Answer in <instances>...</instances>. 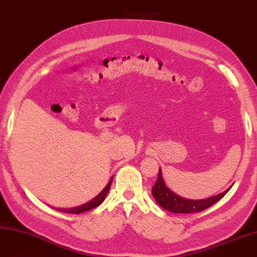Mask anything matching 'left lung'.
<instances>
[{
	"instance_id": "1",
	"label": "left lung",
	"mask_w": 257,
	"mask_h": 257,
	"mask_svg": "<svg viewBox=\"0 0 257 257\" xmlns=\"http://www.w3.org/2000/svg\"><path fill=\"white\" fill-rule=\"evenodd\" d=\"M228 188L224 192L219 193L217 196L202 200H187L185 198L175 195L166 187L164 180L162 178L161 169L159 170V174L155 186L152 187V195H154L157 203L160 204L163 209L173 213H198L204 211L207 207L212 206L223 198L226 193L229 191Z\"/></svg>"
}]
</instances>
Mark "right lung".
<instances>
[{
  "mask_svg": "<svg viewBox=\"0 0 257 257\" xmlns=\"http://www.w3.org/2000/svg\"><path fill=\"white\" fill-rule=\"evenodd\" d=\"M111 183H112V178L110 179V182L108 183V185L105 187V189H103L98 196L95 197L93 200L89 201V202L83 204L81 206H78V207H73V209H56L57 211L59 212H64V213H68V214H79V213H83V212H86V211H89L92 209H95V207L98 206L99 204L102 203V201L105 200L107 193L110 189V186H111Z\"/></svg>",
  "mask_w": 257,
  "mask_h": 257,
  "instance_id": "right-lung-1",
  "label": "right lung"
}]
</instances>
